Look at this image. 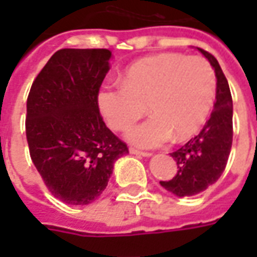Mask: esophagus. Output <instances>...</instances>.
<instances>
[{
	"instance_id": "34e87169",
	"label": "esophagus",
	"mask_w": 257,
	"mask_h": 257,
	"mask_svg": "<svg viewBox=\"0 0 257 257\" xmlns=\"http://www.w3.org/2000/svg\"><path fill=\"white\" fill-rule=\"evenodd\" d=\"M129 153L131 154H136V156H140V157H150L151 153L149 151H140L138 149H135V147H129Z\"/></svg>"
}]
</instances>
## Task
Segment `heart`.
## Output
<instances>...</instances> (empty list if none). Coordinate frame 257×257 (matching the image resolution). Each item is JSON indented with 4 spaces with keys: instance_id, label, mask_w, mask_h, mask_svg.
I'll list each match as a JSON object with an SVG mask.
<instances>
[{
    "instance_id": "obj_1",
    "label": "heart",
    "mask_w": 257,
    "mask_h": 257,
    "mask_svg": "<svg viewBox=\"0 0 257 257\" xmlns=\"http://www.w3.org/2000/svg\"><path fill=\"white\" fill-rule=\"evenodd\" d=\"M216 74L202 56L165 52L131 64L121 85H103L97 104L108 126L122 132L147 111L151 117L128 132L140 147H157L173 136L182 142L202 128L216 99Z\"/></svg>"
}]
</instances>
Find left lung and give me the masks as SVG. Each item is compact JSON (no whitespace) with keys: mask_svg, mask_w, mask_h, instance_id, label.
<instances>
[{"mask_svg":"<svg viewBox=\"0 0 257 257\" xmlns=\"http://www.w3.org/2000/svg\"><path fill=\"white\" fill-rule=\"evenodd\" d=\"M215 68L217 88L210 118L202 131L183 147L171 153L178 164V173L171 180L160 182L178 197L202 193L220 178L227 165L232 145V99L226 75L212 53L198 48Z\"/></svg>","mask_w":257,"mask_h":257,"instance_id":"obj_1","label":"left lung"}]
</instances>
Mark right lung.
Instances as JSON below:
<instances>
[{
    "label": "right lung",
    "instance_id": "1",
    "mask_svg": "<svg viewBox=\"0 0 257 257\" xmlns=\"http://www.w3.org/2000/svg\"><path fill=\"white\" fill-rule=\"evenodd\" d=\"M108 49L64 48L44 66L27 97L26 138L33 164L53 197L88 205L106 189L128 146L107 128L97 93Z\"/></svg>",
    "mask_w": 257,
    "mask_h": 257
}]
</instances>
